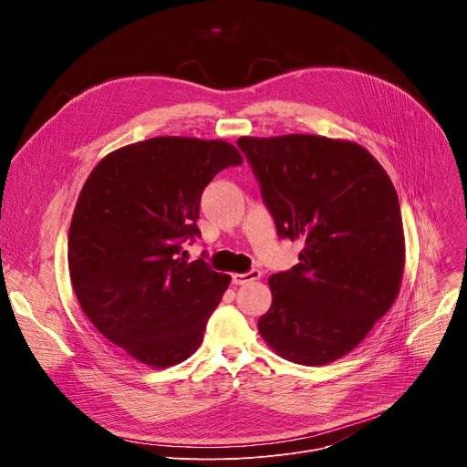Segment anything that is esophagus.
Listing matches in <instances>:
<instances>
[{
  "instance_id": "34e87169",
  "label": "esophagus",
  "mask_w": 467,
  "mask_h": 467,
  "mask_svg": "<svg viewBox=\"0 0 467 467\" xmlns=\"http://www.w3.org/2000/svg\"><path fill=\"white\" fill-rule=\"evenodd\" d=\"M260 275H262L260 270H249L247 274H234V275H233V283H234L236 286H242V285H247V283H251V281L260 279Z\"/></svg>"
}]
</instances>
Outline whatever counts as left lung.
<instances>
[{
	"label": "left lung",
	"instance_id": "1",
	"mask_svg": "<svg viewBox=\"0 0 467 467\" xmlns=\"http://www.w3.org/2000/svg\"><path fill=\"white\" fill-rule=\"evenodd\" d=\"M277 234L305 247L299 264L268 279L258 319L268 346L296 364L351 353L393 305L405 268L397 192L355 142L316 135L238 139Z\"/></svg>",
	"mask_w": 467,
	"mask_h": 467
}]
</instances>
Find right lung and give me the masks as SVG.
Wrapping results in <instances>:
<instances>
[{
  "instance_id": "add662e5",
  "label": "right lung",
  "mask_w": 467,
  "mask_h": 467,
  "mask_svg": "<svg viewBox=\"0 0 467 467\" xmlns=\"http://www.w3.org/2000/svg\"><path fill=\"white\" fill-rule=\"evenodd\" d=\"M242 164L223 140L157 137L107 155L74 211L68 268L92 325L151 368L186 360L203 342L231 277L182 244L202 234L199 202L216 173Z\"/></svg>"
}]
</instances>
